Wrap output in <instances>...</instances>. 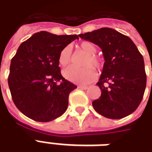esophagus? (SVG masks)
<instances>
[{
    "label": "esophagus",
    "mask_w": 152,
    "mask_h": 152,
    "mask_svg": "<svg viewBox=\"0 0 152 152\" xmlns=\"http://www.w3.org/2000/svg\"><path fill=\"white\" fill-rule=\"evenodd\" d=\"M78 88L80 89H88V86H79Z\"/></svg>",
    "instance_id": "obj_1"
}]
</instances>
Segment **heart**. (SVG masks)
Returning a JSON list of instances; mask_svg holds the SVG:
<instances>
[{
	"mask_svg": "<svg viewBox=\"0 0 152 152\" xmlns=\"http://www.w3.org/2000/svg\"><path fill=\"white\" fill-rule=\"evenodd\" d=\"M80 49L87 53V56L83 62V68L69 66L63 70V75L67 80L75 84L86 85L91 82L96 77V72L94 66L97 69H100L102 66V61L96 55L97 46L90 41H83L80 44ZM58 63L61 66H66L72 62V49L66 46L60 51L58 54Z\"/></svg>",
	"mask_w": 152,
	"mask_h": 152,
	"instance_id": "heart-1",
	"label": "heart"
}]
</instances>
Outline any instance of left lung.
<instances>
[{
    "mask_svg": "<svg viewBox=\"0 0 152 152\" xmlns=\"http://www.w3.org/2000/svg\"><path fill=\"white\" fill-rule=\"evenodd\" d=\"M102 49L105 63L97 86L101 96L92 102L96 112L109 119H121L137 108L147 85L143 57L130 38L112 28L80 34Z\"/></svg>",
    "mask_w": 152,
    "mask_h": 152,
    "instance_id": "obj_1",
    "label": "left lung"
}]
</instances>
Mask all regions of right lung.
I'll use <instances>...</instances> for the list:
<instances>
[{
	"mask_svg": "<svg viewBox=\"0 0 152 152\" xmlns=\"http://www.w3.org/2000/svg\"><path fill=\"white\" fill-rule=\"evenodd\" d=\"M77 35L35 33L19 45L11 59L9 88L17 108L31 120L49 122L66 112L76 86L61 75L58 54Z\"/></svg>",
	"mask_w": 152,
	"mask_h": 152,
	"instance_id": "right-lung-1",
	"label": "right lung"
}]
</instances>
